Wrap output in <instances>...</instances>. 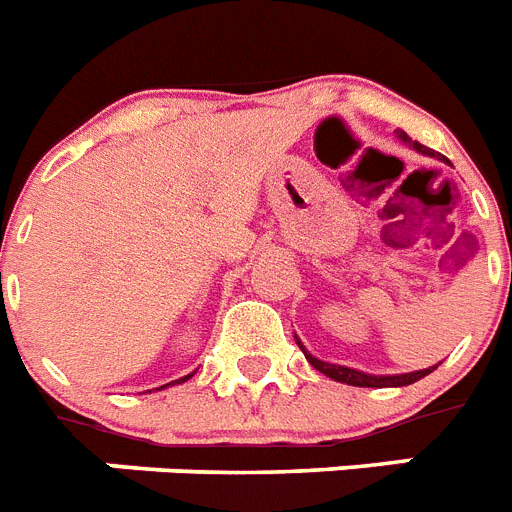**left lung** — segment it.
Listing matches in <instances>:
<instances>
[{"label":"left lung","instance_id":"1","mask_svg":"<svg viewBox=\"0 0 512 512\" xmlns=\"http://www.w3.org/2000/svg\"><path fill=\"white\" fill-rule=\"evenodd\" d=\"M403 140V143H411L409 135L406 132H401L398 135ZM414 145L419 153H427V156H435L432 150L424 148V145L419 143H411ZM440 158V156H437ZM296 343H299V349L304 351V356H307V362L312 364V367L317 369V372H322V375H328L330 380H338V382H346V385H356V388H403V385H411V382L422 380V377H427L429 372H435V367H427V369H419V372H406V375H367V372H359V369H351V367H341V364H328L322 362V359H317V356L309 354L307 349L302 346V341L296 338Z\"/></svg>","mask_w":512,"mask_h":512}]
</instances>
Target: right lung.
I'll return each mask as SVG.
<instances>
[{"label":"right lung","mask_w":512,"mask_h":512,"mask_svg":"<svg viewBox=\"0 0 512 512\" xmlns=\"http://www.w3.org/2000/svg\"><path fill=\"white\" fill-rule=\"evenodd\" d=\"M192 375H195V372H192ZM192 375L182 377V380H174V382H187V380H190V377H192ZM174 382H169V385H174ZM161 388H166V385H161ZM161 388H158V390H161Z\"/></svg>","instance_id":"1"}]
</instances>
